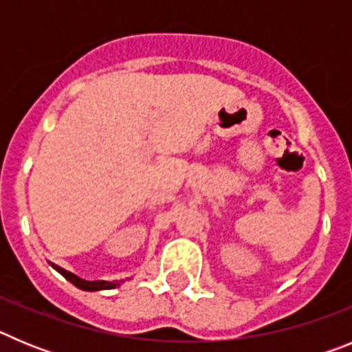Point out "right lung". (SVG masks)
Masks as SVG:
<instances>
[{"instance_id":"right-lung-1","label":"right lung","mask_w":352,"mask_h":352,"mask_svg":"<svg viewBox=\"0 0 352 352\" xmlns=\"http://www.w3.org/2000/svg\"><path fill=\"white\" fill-rule=\"evenodd\" d=\"M52 268L58 270V272L61 273V275L67 278L68 282H72V284L76 285V287L82 289V291H102V289H114L116 285H120L118 282H105V280H95V282H89V280H82V278H79L77 275H74V273L67 272V270L60 268V266H56V264H51Z\"/></svg>"}]
</instances>
